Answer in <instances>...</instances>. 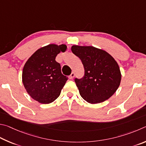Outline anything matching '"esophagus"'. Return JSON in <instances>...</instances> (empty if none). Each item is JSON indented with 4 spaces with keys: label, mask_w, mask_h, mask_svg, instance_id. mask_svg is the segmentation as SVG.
I'll return each mask as SVG.
<instances>
[{
    "label": "esophagus",
    "mask_w": 146,
    "mask_h": 146,
    "mask_svg": "<svg viewBox=\"0 0 146 146\" xmlns=\"http://www.w3.org/2000/svg\"><path fill=\"white\" fill-rule=\"evenodd\" d=\"M74 76H75V74H74V72H72L71 73V74L69 76V78L70 79V80H72V79L74 78Z\"/></svg>",
    "instance_id": "34e87169"
}]
</instances>
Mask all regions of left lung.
<instances>
[{
  "label": "left lung",
  "mask_w": 146,
  "mask_h": 146,
  "mask_svg": "<svg viewBox=\"0 0 146 146\" xmlns=\"http://www.w3.org/2000/svg\"><path fill=\"white\" fill-rule=\"evenodd\" d=\"M71 50L80 58L85 68L82 79H75L84 100L101 103L113 95L121 81L118 63L106 51L92 46L72 45Z\"/></svg>",
  "instance_id": "8db88e82"
}]
</instances>
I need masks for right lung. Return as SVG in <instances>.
Instances as JSON below:
<instances>
[{
	"label": "right lung",
	"instance_id": "add662e5",
	"mask_svg": "<svg viewBox=\"0 0 146 146\" xmlns=\"http://www.w3.org/2000/svg\"><path fill=\"white\" fill-rule=\"evenodd\" d=\"M65 44H49L35 51L25 62L22 71V83L27 94L42 104L52 103L60 95L68 77L63 75L60 64L55 60Z\"/></svg>",
	"mask_w": 146,
	"mask_h": 146
}]
</instances>
